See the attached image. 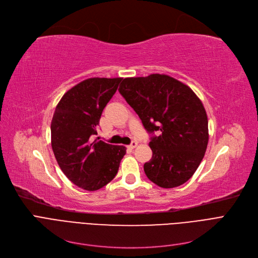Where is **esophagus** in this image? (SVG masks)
Returning <instances> with one entry per match:
<instances>
[{
  "label": "esophagus",
  "mask_w": 258,
  "mask_h": 258,
  "mask_svg": "<svg viewBox=\"0 0 258 258\" xmlns=\"http://www.w3.org/2000/svg\"><path fill=\"white\" fill-rule=\"evenodd\" d=\"M137 145H138V143H137L136 141H133V142H132V143L128 145V148H130V150H134V148L136 147Z\"/></svg>",
  "instance_id": "obj_1"
}]
</instances>
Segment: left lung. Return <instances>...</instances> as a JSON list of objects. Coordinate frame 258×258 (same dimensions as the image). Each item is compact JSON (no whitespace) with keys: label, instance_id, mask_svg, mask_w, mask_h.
Wrapping results in <instances>:
<instances>
[{"label":"left lung","instance_id":"1","mask_svg":"<svg viewBox=\"0 0 258 258\" xmlns=\"http://www.w3.org/2000/svg\"><path fill=\"white\" fill-rule=\"evenodd\" d=\"M152 137L153 157L144 164L146 177L162 188L190 179L207 150L208 118L196 93L173 77L151 74L127 77L118 89Z\"/></svg>","mask_w":258,"mask_h":258}]
</instances>
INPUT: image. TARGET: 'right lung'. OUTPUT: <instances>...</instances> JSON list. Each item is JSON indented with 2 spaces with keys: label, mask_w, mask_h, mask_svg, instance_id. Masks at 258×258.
Returning <instances> with one entry per match:
<instances>
[{
  "label": "right lung",
  "mask_w": 258,
  "mask_h": 258,
  "mask_svg": "<svg viewBox=\"0 0 258 258\" xmlns=\"http://www.w3.org/2000/svg\"><path fill=\"white\" fill-rule=\"evenodd\" d=\"M121 77H93L67 91L51 121V145L57 163L76 186L88 191L110 183L126 153L123 145L91 142L97 135L103 108L118 89Z\"/></svg>",
  "instance_id": "add662e5"
}]
</instances>
